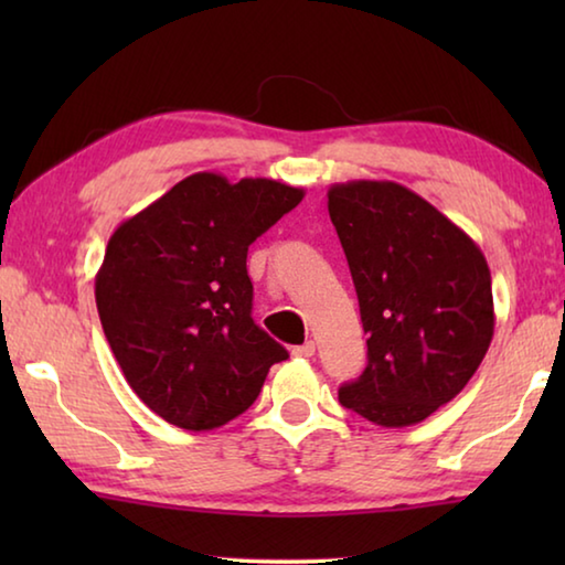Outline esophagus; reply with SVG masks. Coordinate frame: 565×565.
Here are the masks:
<instances>
[{"label": "esophagus", "mask_w": 565, "mask_h": 565, "mask_svg": "<svg viewBox=\"0 0 565 565\" xmlns=\"http://www.w3.org/2000/svg\"><path fill=\"white\" fill-rule=\"evenodd\" d=\"M313 351H317V343L306 341V343H301V347H294L291 353H294V356H299V359H311Z\"/></svg>", "instance_id": "obj_1"}]
</instances>
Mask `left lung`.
I'll use <instances>...</instances> for the list:
<instances>
[{
  "label": "left lung",
  "mask_w": 565,
  "mask_h": 565,
  "mask_svg": "<svg viewBox=\"0 0 565 565\" xmlns=\"http://www.w3.org/2000/svg\"><path fill=\"white\" fill-rule=\"evenodd\" d=\"M329 216L359 296L369 363L339 388L371 424H420L461 394L493 339L486 256L463 228L396 181L329 189Z\"/></svg>",
  "instance_id": "8db88e82"
}]
</instances>
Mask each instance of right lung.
Returning a JSON list of instances; mask_svg holds the SVG:
<instances>
[{
    "mask_svg": "<svg viewBox=\"0 0 565 565\" xmlns=\"http://www.w3.org/2000/svg\"><path fill=\"white\" fill-rule=\"evenodd\" d=\"M303 199L274 179H181L117 226L94 296L114 359L145 404L212 431L254 404L289 353L252 319L246 254Z\"/></svg>",
    "mask_w": 565,
    "mask_h": 565,
    "instance_id": "1",
    "label": "right lung"
}]
</instances>
